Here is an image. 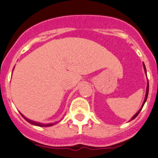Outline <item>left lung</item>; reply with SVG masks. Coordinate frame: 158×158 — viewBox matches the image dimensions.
Segmentation results:
<instances>
[{"label": "left lung", "mask_w": 158, "mask_h": 158, "mask_svg": "<svg viewBox=\"0 0 158 158\" xmlns=\"http://www.w3.org/2000/svg\"><path fill=\"white\" fill-rule=\"evenodd\" d=\"M143 65H144V71H145V74H146V69H145V67H144V63H143ZM148 94H149V82H148V84H147V88H146V94H145V97H144V102H143V104H142V106H141V108H140V109L139 110L138 112H136V114H135L134 116H132V119H131L130 120H133V119H135V118L136 117V116H138V114L140 113V110L142 109V108H143V106H144V103H145V101H146V99H147V97H148Z\"/></svg>", "instance_id": "8db88e82"}]
</instances>
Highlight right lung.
I'll list each match as a JSON object with an SVG mask.
<instances>
[{
    "instance_id": "obj_1",
    "label": "right lung",
    "mask_w": 158,
    "mask_h": 158,
    "mask_svg": "<svg viewBox=\"0 0 158 158\" xmlns=\"http://www.w3.org/2000/svg\"><path fill=\"white\" fill-rule=\"evenodd\" d=\"M21 115H22V117H23L24 119H25V120H26V121H28V122H29V123H30V124H33V125H37V126H40V127H44V126L49 127V126H52L53 124H41V123H38V122H35V121H34V120H29V119H27V118H26V117H25V116H24L23 115H22V114H21Z\"/></svg>"
}]
</instances>
